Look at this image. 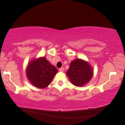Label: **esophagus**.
Returning <instances> with one entry per match:
<instances>
[{
	"mask_svg": "<svg viewBox=\"0 0 125 125\" xmlns=\"http://www.w3.org/2000/svg\"><path fill=\"white\" fill-rule=\"evenodd\" d=\"M64 71V68L63 67H61V68H60V69H59L60 72H63Z\"/></svg>",
	"mask_w": 125,
	"mask_h": 125,
	"instance_id": "obj_1",
	"label": "esophagus"
}]
</instances>
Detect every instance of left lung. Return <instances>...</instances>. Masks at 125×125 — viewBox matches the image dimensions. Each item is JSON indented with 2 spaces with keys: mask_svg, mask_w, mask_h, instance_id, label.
Here are the masks:
<instances>
[{
  "mask_svg": "<svg viewBox=\"0 0 125 125\" xmlns=\"http://www.w3.org/2000/svg\"><path fill=\"white\" fill-rule=\"evenodd\" d=\"M66 74L72 83L76 86H83L92 79L93 69L89 63L77 59L72 61Z\"/></svg>",
  "mask_w": 125,
  "mask_h": 125,
  "instance_id": "1",
  "label": "left lung"
}]
</instances>
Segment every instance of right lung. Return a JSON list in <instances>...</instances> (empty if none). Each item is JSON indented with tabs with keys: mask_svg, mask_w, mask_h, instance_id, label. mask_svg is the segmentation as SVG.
<instances>
[{
	"mask_svg": "<svg viewBox=\"0 0 125 125\" xmlns=\"http://www.w3.org/2000/svg\"><path fill=\"white\" fill-rule=\"evenodd\" d=\"M57 72L45 57H40L28 62L25 72L31 83L37 88L43 89L50 84Z\"/></svg>",
	"mask_w": 125,
	"mask_h": 125,
	"instance_id": "obj_1",
	"label": "right lung"
}]
</instances>
